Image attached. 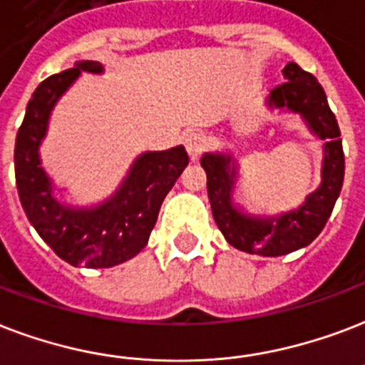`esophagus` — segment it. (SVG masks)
<instances>
[{"label":"esophagus","mask_w":365,"mask_h":365,"mask_svg":"<svg viewBox=\"0 0 365 365\" xmlns=\"http://www.w3.org/2000/svg\"><path fill=\"white\" fill-rule=\"evenodd\" d=\"M185 149H187L189 157H191V160H197V158L201 157L202 151H205V145H207V139H205V135L199 132H191L185 135Z\"/></svg>","instance_id":"obj_1"}]
</instances>
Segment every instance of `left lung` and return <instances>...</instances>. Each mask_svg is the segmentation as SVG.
I'll return each instance as SVG.
<instances>
[{"mask_svg": "<svg viewBox=\"0 0 365 365\" xmlns=\"http://www.w3.org/2000/svg\"><path fill=\"white\" fill-rule=\"evenodd\" d=\"M283 80L268 96L269 108L297 113L310 132L324 141L322 183L294 210L277 216H250L233 205L232 193L237 180V163L232 155L207 153L201 166L207 172L208 201L214 222L232 247L262 257H282L310 245L324 230L333 212L344 178V153L337 118L327 105L324 88L297 63L283 68Z\"/></svg>", "mask_w": 365, "mask_h": 365, "instance_id": "obj_1", "label": "left lung"}]
</instances>
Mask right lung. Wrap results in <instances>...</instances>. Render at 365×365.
Returning <instances> with one entry per match:
<instances>
[{"mask_svg":"<svg viewBox=\"0 0 365 365\" xmlns=\"http://www.w3.org/2000/svg\"><path fill=\"white\" fill-rule=\"evenodd\" d=\"M82 72L101 74L97 61H78L74 68L46 78L28 101L15 143V178L30 224L55 255L72 266L110 268L135 257L149 241L164 197L176 183L189 157L185 147L147 151L113 197L101 205L78 208L53 197V183L41 168L40 145L55 103Z\"/></svg>","mask_w":365,"mask_h":365,"instance_id":"right-lung-1","label":"right lung"}]
</instances>
